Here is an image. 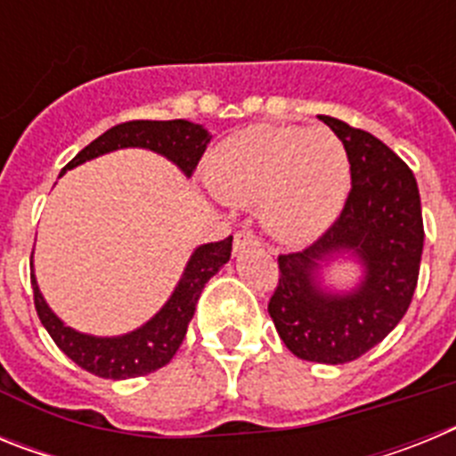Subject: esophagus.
<instances>
[{"instance_id": "1", "label": "esophagus", "mask_w": 456, "mask_h": 456, "mask_svg": "<svg viewBox=\"0 0 456 456\" xmlns=\"http://www.w3.org/2000/svg\"><path fill=\"white\" fill-rule=\"evenodd\" d=\"M251 247H260V240L253 231H240L235 232V253L244 251V248H251Z\"/></svg>"}]
</instances>
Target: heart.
<instances>
[{
	"label": "heart",
	"instance_id": "heart-1",
	"mask_svg": "<svg viewBox=\"0 0 456 456\" xmlns=\"http://www.w3.org/2000/svg\"><path fill=\"white\" fill-rule=\"evenodd\" d=\"M349 157L326 127L248 125L221 143L209 183L224 203L257 205L278 240L299 244L340 215L349 191Z\"/></svg>",
	"mask_w": 456,
	"mask_h": 456
}]
</instances>
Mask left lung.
I'll use <instances>...</instances> for the list:
<instances>
[{"label": "left lung", "mask_w": 456, "mask_h": 456, "mask_svg": "<svg viewBox=\"0 0 456 456\" xmlns=\"http://www.w3.org/2000/svg\"><path fill=\"white\" fill-rule=\"evenodd\" d=\"M347 151L352 191L336 224L305 251L278 256L269 315L285 347L313 363L356 361L384 340L409 310L420 272V191L411 168L384 141L320 116ZM352 256L364 276L356 289L331 290L321 269Z\"/></svg>", "instance_id": "1"}]
</instances>
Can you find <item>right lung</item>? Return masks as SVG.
Here are the masks:
<instances>
[{
	"label": "right lung",
	"instance_id": "obj_1",
	"mask_svg": "<svg viewBox=\"0 0 456 456\" xmlns=\"http://www.w3.org/2000/svg\"><path fill=\"white\" fill-rule=\"evenodd\" d=\"M209 139L212 134L203 125L191 123V120H130V123L116 125L91 141L63 167L61 175L88 159L120 151V148H146V151L167 157L168 162L175 164L189 178L203 157ZM231 251L232 237L193 248L187 267L167 304L157 310L146 324L123 336H91V333L75 331L72 326L63 324L61 317L54 315L45 297L40 294L38 281L31 272L36 313L52 340L56 342V347L86 372L102 379L143 377V374L164 368L175 356L205 283L231 260ZM31 269H34V253H31Z\"/></svg>",
	"mask_w": 456,
	"mask_h": 456
}]
</instances>
